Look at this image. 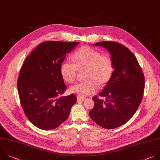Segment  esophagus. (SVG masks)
I'll return each instance as SVG.
<instances>
[{
  "label": "esophagus",
  "instance_id": "obj_1",
  "mask_svg": "<svg viewBox=\"0 0 160 160\" xmlns=\"http://www.w3.org/2000/svg\"><path fill=\"white\" fill-rule=\"evenodd\" d=\"M86 98H83V97H77V101H83L85 100Z\"/></svg>",
  "mask_w": 160,
  "mask_h": 160
}]
</instances>
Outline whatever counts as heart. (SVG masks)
<instances>
[{
	"instance_id": "obj_1",
	"label": "heart",
	"mask_w": 160,
	"mask_h": 160,
	"mask_svg": "<svg viewBox=\"0 0 160 160\" xmlns=\"http://www.w3.org/2000/svg\"><path fill=\"white\" fill-rule=\"evenodd\" d=\"M74 63L63 62L60 65V73L68 83H73L78 70L87 69L85 82L70 88V92L84 97L95 93L100 86L107 83L113 72L112 60L108 55H101L100 51L88 46L78 49L72 57Z\"/></svg>"
}]
</instances>
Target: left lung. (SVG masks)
Returning <instances> with one entry per match:
<instances>
[{"mask_svg": "<svg viewBox=\"0 0 160 160\" xmlns=\"http://www.w3.org/2000/svg\"><path fill=\"white\" fill-rule=\"evenodd\" d=\"M93 45L109 51L114 70L98 93L100 97L92 98L94 108L89 115L103 128H117L126 123L138 109L144 92V74L134 55L124 45L114 41Z\"/></svg>", "mask_w": 160, "mask_h": 160, "instance_id": "left-lung-1", "label": "left lung"}]
</instances>
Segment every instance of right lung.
Listing matches in <instances>:
<instances>
[{"mask_svg":"<svg viewBox=\"0 0 160 160\" xmlns=\"http://www.w3.org/2000/svg\"><path fill=\"white\" fill-rule=\"evenodd\" d=\"M79 42L45 41L26 58L18 79L20 102L28 119L42 130L54 129L69 116L77 102L74 94L60 97L67 89L60 65Z\"/></svg>","mask_w":160,"mask_h":160,"instance_id":"1","label":"right lung"}]
</instances>
